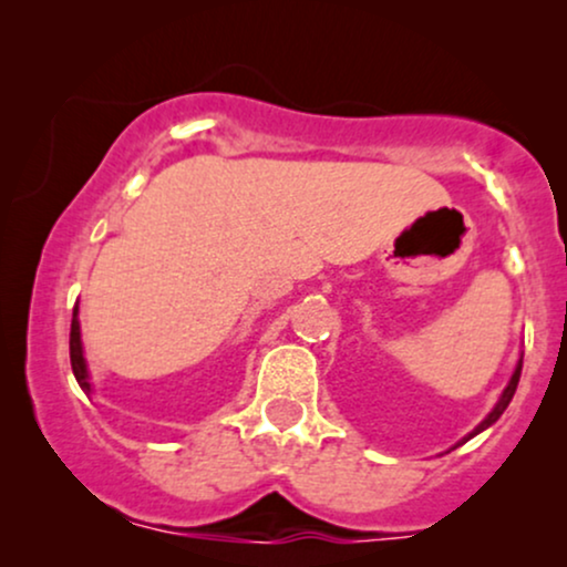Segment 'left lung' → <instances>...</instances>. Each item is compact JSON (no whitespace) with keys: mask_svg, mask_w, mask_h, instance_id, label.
<instances>
[{"mask_svg":"<svg viewBox=\"0 0 567 567\" xmlns=\"http://www.w3.org/2000/svg\"><path fill=\"white\" fill-rule=\"evenodd\" d=\"M519 373H523V360H519V362H517V370H514V375H512L509 386H506V389H504V394H501L498 405L491 410V415H487V419L483 421V424H480L477 429H474V432L470 434V437H474V434H477V432H483V429H487V426H491V424H496V421L501 419V413H504V410H506V405H509V402H512V396H514V392H517V383H519ZM470 437H466V440H470Z\"/></svg>","mask_w":567,"mask_h":567,"instance_id":"8db88e82","label":"left lung"}]
</instances>
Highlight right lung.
I'll return each instance as SVG.
<instances>
[{
    "instance_id": "right-lung-1",
    "label": "right lung",
    "mask_w": 567,
    "mask_h": 567,
    "mask_svg": "<svg viewBox=\"0 0 567 567\" xmlns=\"http://www.w3.org/2000/svg\"><path fill=\"white\" fill-rule=\"evenodd\" d=\"M69 354H71V370H74V379L84 392H90V381H87V365H84L82 357V341H80V320H76V306H74V317H71V336H69Z\"/></svg>"
}]
</instances>
